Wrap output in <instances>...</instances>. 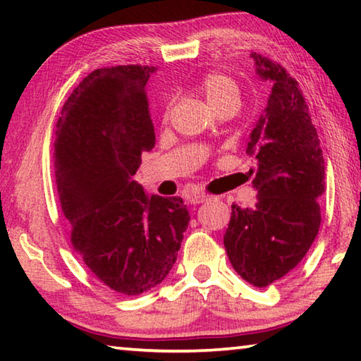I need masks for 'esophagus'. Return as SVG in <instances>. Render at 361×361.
Instances as JSON below:
<instances>
[{"mask_svg": "<svg viewBox=\"0 0 361 361\" xmlns=\"http://www.w3.org/2000/svg\"><path fill=\"white\" fill-rule=\"evenodd\" d=\"M210 199V195H207L204 192H194L189 195V202H191L192 205H197V204H204L207 202V200Z\"/></svg>", "mask_w": 361, "mask_h": 361, "instance_id": "obj_1", "label": "esophagus"}]
</instances>
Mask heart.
I'll return each mask as SVG.
<instances>
[{
	"label": "heart",
	"mask_w": 361,
	"mask_h": 361,
	"mask_svg": "<svg viewBox=\"0 0 361 361\" xmlns=\"http://www.w3.org/2000/svg\"><path fill=\"white\" fill-rule=\"evenodd\" d=\"M195 87L202 94L210 105L218 109L228 103L239 102V85L231 76L219 71H210L199 79ZM169 109L164 118L167 119Z\"/></svg>",
	"instance_id": "1"
}]
</instances>
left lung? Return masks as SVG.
<instances>
[{
    "label": "left lung",
    "instance_id": "obj_1",
    "mask_svg": "<svg viewBox=\"0 0 361 361\" xmlns=\"http://www.w3.org/2000/svg\"><path fill=\"white\" fill-rule=\"evenodd\" d=\"M252 57L258 75L274 84L247 146L258 161L250 169L258 200L253 209L232 205L224 248L235 272L264 288L295 269L319 234L325 161L296 79L261 54Z\"/></svg>",
    "mask_w": 361,
    "mask_h": 361
}]
</instances>
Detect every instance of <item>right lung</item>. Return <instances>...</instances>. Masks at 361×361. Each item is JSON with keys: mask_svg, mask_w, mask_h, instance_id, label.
<instances>
[{"mask_svg": "<svg viewBox=\"0 0 361 361\" xmlns=\"http://www.w3.org/2000/svg\"><path fill=\"white\" fill-rule=\"evenodd\" d=\"M154 66L99 68L62 108L54 142L60 204L73 250L127 296L167 277L189 224L181 197H148L133 175L154 146L145 85Z\"/></svg>", "mask_w": 361, "mask_h": 361, "instance_id": "right-lung-1", "label": "right lung"}]
</instances>
